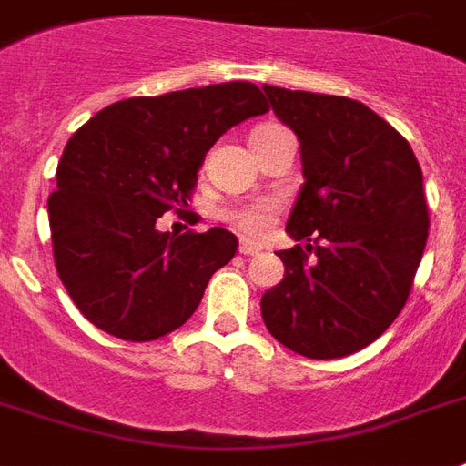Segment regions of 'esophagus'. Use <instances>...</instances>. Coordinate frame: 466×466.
<instances>
[{"mask_svg":"<svg viewBox=\"0 0 466 466\" xmlns=\"http://www.w3.org/2000/svg\"><path fill=\"white\" fill-rule=\"evenodd\" d=\"M239 254H244V257H257V254H261V247L254 244V241H241Z\"/></svg>","mask_w":466,"mask_h":466,"instance_id":"obj_1","label":"esophagus"}]
</instances>
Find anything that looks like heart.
<instances>
[{"label": "heart", "mask_w": 466, "mask_h": 466, "mask_svg": "<svg viewBox=\"0 0 466 466\" xmlns=\"http://www.w3.org/2000/svg\"><path fill=\"white\" fill-rule=\"evenodd\" d=\"M264 127H271V124H261L258 129H264ZM222 218H225V222H229L234 229H239L241 234H247V237H258V234H264L266 229L276 222V218H279V202L257 200L248 202V205H237V208L225 209Z\"/></svg>", "instance_id": "obj_1"}]
</instances>
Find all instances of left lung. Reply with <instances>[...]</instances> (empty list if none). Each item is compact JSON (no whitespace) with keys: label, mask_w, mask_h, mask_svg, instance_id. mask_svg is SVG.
I'll use <instances>...</instances> for the list:
<instances>
[{"label":"left lung","mask_w":466,"mask_h":466,"mask_svg":"<svg viewBox=\"0 0 466 466\" xmlns=\"http://www.w3.org/2000/svg\"><path fill=\"white\" fill-rule=\"evenodd\" d=\"M300 141L305 183L279 251L286 276L261 298L266 329L308 360H339L403 310L425 241L428 202L413 148L357 99L264 85Z\"/></svg>","instance_id":"1"}]
</instances>
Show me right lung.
Wrapping results in <instances>:
<instances>
[{"label": "right lung", "mask_w": 466, "mask_h": 466, "mask_svg": "<svg viewBox=\"0 0 466 466\" xmlns=\"http://www.w3.org/2000/svg\"><path fill=\"white\" fill-rule=\"evenodd\" d=\"M264 112L254 83L208 85L115 102L70 137L48 198L53 261L95 328L151 342L198 310L239 241L219 227L170 234L156 222L187 205L212 144Z\"/></svg>", "instance_id": "right-lung-1"}]
</instances>
